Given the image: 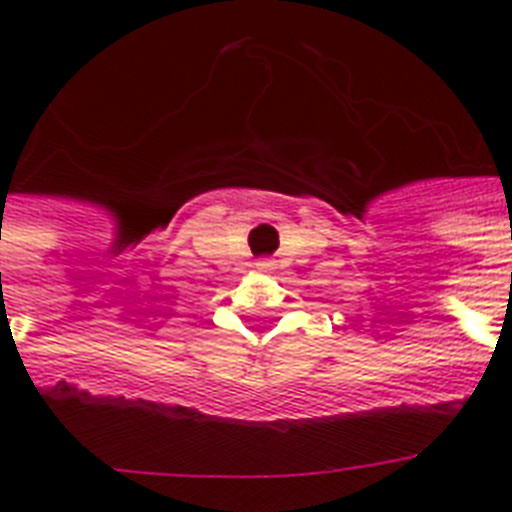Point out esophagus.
Returning <instances> with one entry per match:
<instances>
[{
  "mask_svg": "<svg viewBox=\"0 0 512 512\" xmlns=\"http://www.w3.org/2000/svg\"><path fill=\"white\" fill-rule=\"evenodd\" d=\"M273 268V260H260V263H257V271H271Z\"/></svg>",
  "mask_w": 512,
  "mask_h": 512,
  "instance_id": "esophagus-1",
  "label": "esophagus"
}]
</instances>
